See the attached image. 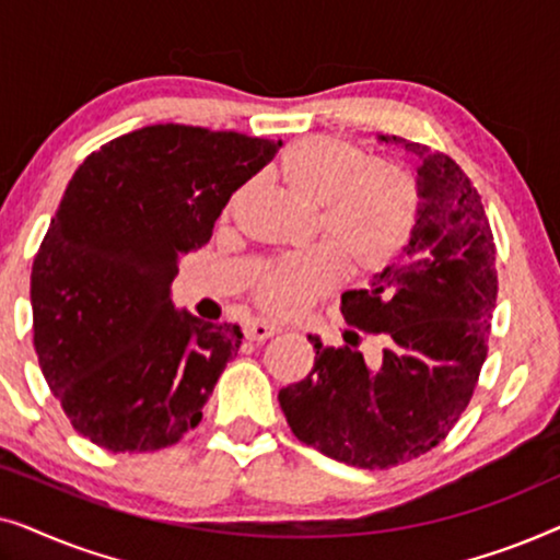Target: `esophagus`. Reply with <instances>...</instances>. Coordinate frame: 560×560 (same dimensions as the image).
<instances>
[{"mask_svg":"<svg viewBox=\"0 0 560 560\" xmlns=\"http://www.w3.org/2000/svg\"><path fill=\"white\" fill-rule=\"evenodd\" d=\"M275 334H280V328L272 324H265V320H249V324L244 326V336H247L249 341H265Z\"/></svg>","mask_w":560,"mask_h":560,"instance_id":"34e87169","label":"esophagus"}]
</instances>
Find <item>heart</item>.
<instances>
[{
	"label": "heart",
	"instance_id": "heart-1",
	"mask_svg": "<svg viewBox=\"0 0 560 560\" xmlns=\"http://www.w3.org/2000/svg\"><path fill=\"white\" fill-rule=\"evenodd\" d=\"M275 173L290 194L313 203V240L324 249L267 265L252 301L280 320L303 316L339 278L374 275L393 262L416 232L420 186L395 160L336 137H303L280 152Z\"/></svg>",
	"mask_w": 560,
	"mask_h": 560
}]
</instances>
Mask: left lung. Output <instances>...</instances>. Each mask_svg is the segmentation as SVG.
<instances>
[{
  "label": "left lung",
  "mask_w": 560,
  "mask_h": 560,
  "mask_svg": "<svg viewBox=\"0 0 560 560\" xmlns=\"http://www.w3.org/2000/svg\"><path fill=\"white\" fill-rule=\"evenodd\" d=\"M423 160L420 213L402 257L370 288L341 295L351 328L382 335L380 355L308 336L316 362L278 400L290 431L336 462L393 469L428 454L469 405L487 359L497 305L494 234L479 190L454 158L385 137Z\"/></svg>",
  "instance_id": "obj_1"
}]
</instances>
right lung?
I'll return each instance as SVG.
<instances>
[{
  "label": "right lung",
  "mask_w": 560,
  "mask_h": 560,
  "mask_svg": "<svg viewBox=\"0 0 560 560\" xmlns=\"http://www.w3.org/2000/svg\"><path fill=\"white\" fill-rule=\"evenodd\" d=\"M278 140L152 125L106 142L68 180L30 278L33 341L71 425L114 454L178 443L242 343L240 326L175 311L178 259Z\"/></svg>",
  "instance_id": "obj_1"
}]
</instances>
